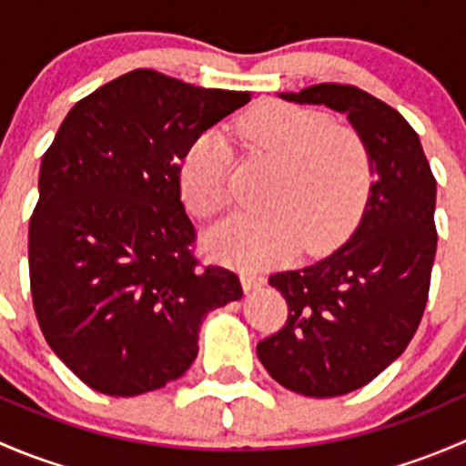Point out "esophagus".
I'll use <instances>...</instances> for the list:
<instances>
[{
	"mask_svg": "<svg viewBox=\"0 0 466 466\" xmlns=\"http://www.w3.org/2000/svg\"><path fill=\"white\" fill-rule=\"evenodd\" d=\"M241 284H243V290L250 293V290L261 289V286L266 284V279H263L261 275H257V272H241Z\"/></svg>",
	"mask_w": 466,
	"mask_h": 466,
	"instance_id": "34e87169",
	"label": "esophagus"
}]
</instances>
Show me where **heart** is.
I'll list each match as a JSON object with an SVG mask.
<instances>
[{"instance_id":"heart-1","label":"heart","mask_w":466,"mask_h":466,"mask_svg":"<svg viewBox=\"0 0 466 466\" xmlns=\"http://www.w3.org/2000/svg\"><path fill=\"white\" fill-rule=\"evenodd\" d=\"M255 150L279 162L270 211L229 214L207 232L214 259L261 268L289 259L304 246L331 250L354 229L372 187V162L360 135L331 124L324 112L289 103H263L241 119ZM229 146L216 130L198 135L180 159L177 180L187 207L211 216L228 203Z\"/></svg>"}]
</instances>
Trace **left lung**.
Returning a JSON list of instances; mask_svg holds the SVG:
<instances>
[{
  "mask_svg": "<svg viewBox=\"0 0 466 466\" xmlns=\"http://www.w3.org/2000/svg\"><path fill=\"white\" fill-rule=\"evenodd\" d=\"M279 98L345 115L372 162L374 182L351 237L311 266L270 275L289 320L257 345L284 388L340 397L377 379L420 327L437 250V185L415 130L372 94L320 83Z\"/></svg>",
  "mask_w": 466,
  "mask_h": 466,
  "instance_id": "1",
  "label": "left lung"
}]
</instances>
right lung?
I'll return each instance as SVG.
<instances>
[{
    "instance_id": "add662e5",
    "label": "right lung",
    "mask_w": 466,
    "mask_h": 466,
    "mask_svg": "<svg viewBox=\"0 0 466 466\" xmlns=\"http://www.w3.org/2000/svg\"><path fill=\"white\" fill-rule=\"evenodd\" d=\"M250 98L135 69L81 98L42 157L33 309L54 354L96 392L137 397L180 379L207 313L243 298L232 270L196 268L177 168Z\"/></svg>"
}]
</instances>
